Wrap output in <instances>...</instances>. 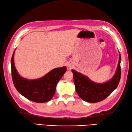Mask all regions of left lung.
<instances>
[{
    "instance_id": "8db88e82",
    "label": "left lung",
    "mask_w": 132,
    "mask_h": 132,
    "mask_svg": "<svg viewBox=\"0 0 132 132\" xmlns=\"http://www.w3.org/2000/svg\"><path fill=\"white\" fill-rule=\"evenodd\" d=\"M121 56L119 52L118 67L112 78L103 83H96L87 76L72 70L75 89L79 96L86 102H98L105 100L117 88L121 77Z\"/></svg>"
}]
</instances>
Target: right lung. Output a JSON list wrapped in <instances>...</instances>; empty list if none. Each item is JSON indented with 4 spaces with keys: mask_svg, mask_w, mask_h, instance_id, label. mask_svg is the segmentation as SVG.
Here are the masks:
<instances>
[{
    "mask_svg": "<svg viewBox=\"0 0 132 132\" xmlns=\"http://www.w3.org/2000/svg\"><path fill=\"white\" fill-rule=\"evenodd\" d=\"M14 52L15 51L11 59V70L12 80L17 90L35 102L43 103L51 100L56 92L58 82L66 71V67L53 69L41 78L28 80L21 77L14 66Z\"/></svg>",
    "mask_w": 132,
    "mask_h": 132,
    "instance_id": "1",
    "label": "right lung"
}]
</instances>
